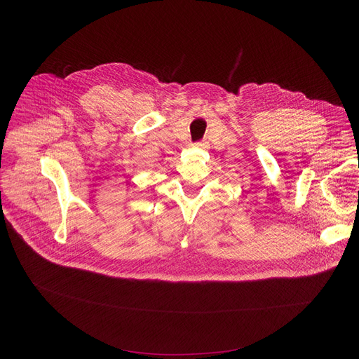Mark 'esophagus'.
Segmentation results:
<instances>
[{
    "label": "esophagus",
    "instance_id": "obj_1",
    "mask_svg": "<svg viewBox=\"0 0 359 359\" xmlns=\"http://www.w3.org/2000/svg\"><path fill=\"white\" fill-rule=\"evenodd\" d=\"M196 145H198V147H202V148H203V147H206V145H208V142H206V141H201V142H196Z\"/></svg>",
    "mask_w": 359,
    "mask_h": 359
}]
</instances>
